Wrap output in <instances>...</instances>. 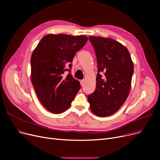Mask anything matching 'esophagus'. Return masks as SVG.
Returning <instances> with one entry per match:
<instances>
[{"mask_svg": "<svg viewBox=\"0 0 160 160\" xmlns=\"http://www.w3.org/2000/svg\"><path fill=\"white\" fill-rule=\"evenodd\" d=\"M84 83H85V80H80V84H81L82 86H83V85H84Z\"/></svg>", "mask_w": 160, "mask_h": 160, "instance_id": "1", "label": "esophagus"}]
</instances>
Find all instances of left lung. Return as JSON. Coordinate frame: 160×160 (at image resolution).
Wrapping results in <instances>:
<instances>
[{"label":"left lung","instance_id":"1","mask_svg":"<svg viewBox=\"0 0 160 160\" xmlns=\"http://www.w3.org/2000/svg\"><path fill=\"white\" fill-rule=\"evenodd\" d=\"M89 39L98 65L96 89L88 97L90 109L97 116H110L119 110L129 95L133 64L128 49L119 42L97 36H89Z\"/></svg>","mask_w":160,"mask_h":160}]
</instances>
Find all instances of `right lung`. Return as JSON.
<instances>
[{"label":"right lung","instance_id":"1","mask_svg":"<svg viewBox=\"0 0 160 160\" xmlns=\"http://www.w3.org/2000/svg\"><path fill=\"white\" fill-rule=\"evenodd\" d=\"M88 41L85 36L52 34L44 36L31 56V81L41 103L58 114L68 109L80 89L71 74L72 59ZM68 70L67 76L64 72Z\"/></svg>","mask_w":160,"mask_h":160}]
</instances>
